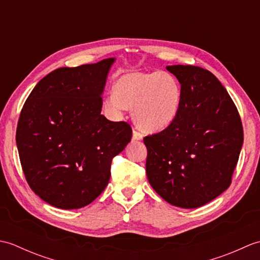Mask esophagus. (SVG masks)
Returning <instances> with one entry per match:
<instances>
[{
	"mask_svg": "<svg viewBox=\"0 0 260 260\" xmlns=\"http://www.w3.org/2000/svg\"><path fill=\"white\" fill-rule=\"evenodd\" d=\"M143 139V135L140 133V132H137L136 129H133V140L134 141H141Z\"/></svg>",
	"mask_w": 260,
	"mask_h": 260,
	"instance_id": "1",
	"label": "esophagus"
}]
</instances>
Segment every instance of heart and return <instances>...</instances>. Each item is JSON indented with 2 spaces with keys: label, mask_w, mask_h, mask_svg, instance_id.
I'll use <instances>...</instances> for the list:
<instances>
[{
  "label": "heart",
  "mask_w": 260,
  "mask_h": 260,
  "mask_svg": "<svg viewBox=\"0 0 260 260\" xmlns=\"http://www.w3.org/2000/svg\"><path fill=\"white\" fill-rule=\"evenodd\" d=\"M182 105L179 80L167 71L125 74L116 81L114 92L104 99V109L114 119L133 109L136 125L145 132L165 129L176 119Z\"/></svg>",
  "instance_id": "1"
}]
</instances>
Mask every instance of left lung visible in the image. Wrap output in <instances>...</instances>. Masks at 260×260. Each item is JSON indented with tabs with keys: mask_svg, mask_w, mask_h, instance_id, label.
Returning a JSON list of instances; mask_svg holds the SVG:
<instances>
[{
	"mask_svg": "<svg viewBox=\"0 0 260 260\" xmlns=\"http://www.w3.org/2000/svg\"><path fill=\"white\" fill-rule=\"evenodd\" d=\"M167 69L181 84L182 105L172 124L144 137L146 175L170 204L199 208L231 183L244 143L241 119L228 91L210 71L183 64Z\"/></svg>",
	"mask_w": 260,
	"mask_h": 260,
	"instance_id": "left-lung-1",
	"label": "left lung"
}]
</instances>
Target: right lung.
Segmentation results:
<instances>
[{"mask_svg": "<svg viewBox=\"0 0 260 260\" xmlns=\"http://www.w3.org/2000/svg\"><path fill=\"white\" fill-rule=\"evenodd\" d=\"M115 60L53 70L21 110L16 146L22 170L32 191L52 207L91 203L108 184L113 157L131 142L128 124L102 115Z\"/></svg>", "mask_w": 260, "mask_h": 260, "instance_id": "1", "label": "right lung"}]
</instances>
